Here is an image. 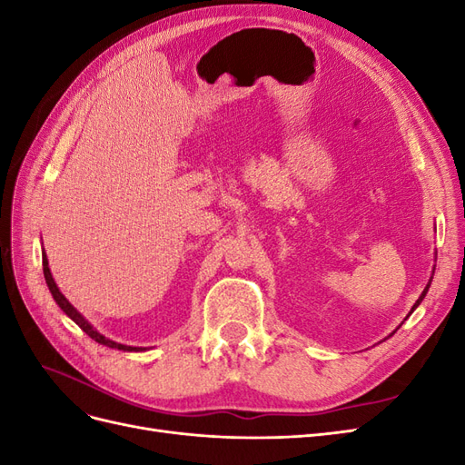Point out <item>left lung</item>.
Segmentation results:
<instances>
[{"label": "left lung", "mask_w": 465, "mask_h": 465, "mask_svg": "<svg viewBox=\"0 0 465 465\" xmlns=\"http://www.w3.org/2000/svg\"><path fill=\"white\" fill-rule=\"evenodd\" d=\"M429 285H430V283H429ZM429 285L425 287V291H423V294H420V297H419V301H417V302L413 304V308H411V312H413V311H415V308H417V306L420 304V301H423V299H425V294H427V291H429Z\"/></svg>", "instance_id": "obj_1"}]
</instances>
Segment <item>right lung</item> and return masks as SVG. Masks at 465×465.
<instances>
[{"label": "right lung", "mask_w": 465, "mask_h": 465, "mask_svg": "<svg viewBox=\"0 0 465 465\" xmlns=\"http://www.w3.org/2000/svg\"><path fill=\"white\" fill-rule=\"evenodd\" d=\"M42 267H45V277H46V283H48V289H50V292H52V297H54V301L58 302V306L62 308V311L72 318L77 326L85 331L89 337H93V340L96 341V343H101V345H106V347H112V349H122V351H139L137 347H128V345H122V343H116V341H112V340H106L104 335H101L98 333L96 330H93V326L91 323L83 318L75 308L69 304V301L64 297V294L60 292V289L55 287V283H54V279H52V273H50V267H48V258H46V254L42 256Z\"/></svg>", "instance_id": "1"}]
</instances>
